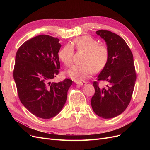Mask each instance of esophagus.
Listing matches in <instances>:
<instances>
[{
  "label": "esophagus",
  "mask_w": 150,
  "mask_h": 150,
  "mask_svg": "<svg viewBox=\"0 0 150 150\" xmlns=\"http://www.w3.org/2000/svg\"><path fill=\"white\" fill-rule=\"evenodd\" d=\"M76 84H78V85H80V86H84L86 84V82L84 81H83V82H81V81H79V82H76Z\"/></svg>",
  "instance_id": "1"
}]
</instances>
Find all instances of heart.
Listing matches in <instances>:
<instances>
[{"instance_id": "1", "label": "heart", "mask_w": 150, "mask_h": 150, "mask_svg": "<svg viewBox=\"0 0 150 150\" xmlns=\"http://www.w3.org/2000/svg\"><path fill=\"white\" fill-rule=\"evenodd\" d=\"M72 46L78 51L84 52L83 64L74 65L67 71V75L75 81H84L106 67L110 57L108 47L98 44V40L89 35L76 38ZM73 49L69 44L63 47L58 53V57L66 66H69L73 58Z\"/></svg>"}]
</instances>
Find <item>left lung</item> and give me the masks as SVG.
I'll list each match as a JSON object with an SVG mask.
<instances>
[{"mask_svg": "<svg viewBox=\"0 0 150 150\" xmlns=\"http://www.w3.org/2000/svg\"><path fill=\"white\" fill-rule=\"evenodd\" d=\"M98 35L104 40L110 52L106 67L98 76V81H106V87L93 83L95 93L91 106L95 114L104 119L121 115L131 101L137 79L133 56L125 40L111 31L99 30Z\"/></svg>", "mask_w": 150, "mask_h": 150, "instance_id": "left-lung-1", "label": "left lung"}]
</instances>
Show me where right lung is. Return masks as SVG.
<instances>
[{
    "instance_id": "1",
    "label": "right lung",
    "mask_w": 150,
    "mask_h": 150,
    "mask_svg": "<svg viewBox=\"0 0 150 150\" xmlns=\"http://www.w3.org/2000/svg\"><path fill=\"white\" fill-rule=\"evenodd\" d=\"M59 39L40 35L25 41L16 55L13 79L24 106L35 116L50 119L59 114L72 81L52 83L59 73Z\"/></svg>"
}]
</instances>
